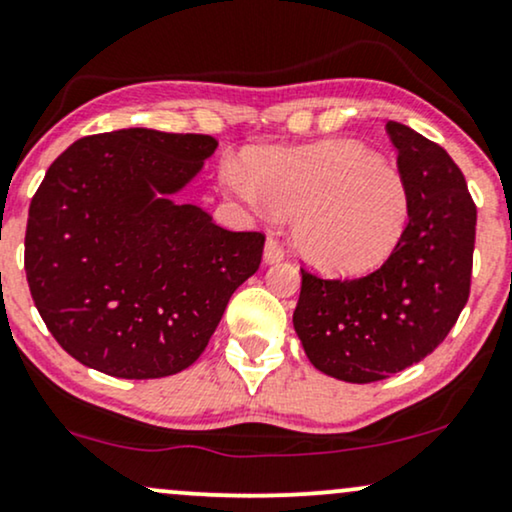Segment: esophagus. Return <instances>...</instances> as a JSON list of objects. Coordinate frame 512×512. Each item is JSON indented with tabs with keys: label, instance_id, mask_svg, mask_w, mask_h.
<instances>
[{
	"label": "esophagus",
	"instance_id": "obj_1",
	"mask_svg": "<svg viewBox=\"0 0 512 512\" xmlns=\"http://www.w3.org/2000/svg\"><path fill=\"white\" fill-rule=\"evenodd\" d=\"M263 256H265V263L282 261V258H284V247L280 244V240H277V237H268V240H265Z\"/></svg>",
	"mask_w": 512,
	"mask_h": 512
}]
</instances>
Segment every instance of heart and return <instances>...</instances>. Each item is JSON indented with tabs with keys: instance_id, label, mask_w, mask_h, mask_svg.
<instances>
[{
	"instance_id": "b5f03b06",
	"label": "heart",
	"mask_w": 512,
	"mask_h": 512,
	"mask_svg": "<svg viewBox=\"0 0 512 512\" xmlns=\"http://www.w3.org/2000/svg\"><path fill=\"white\" fill-rule=\"evenodd\" d=\"M247 164L225 169L228 188L251 207L294 216V249L327 275L378 268L407 230V181L360 143L268 150Z\"/></svg>"
}]
</instances>
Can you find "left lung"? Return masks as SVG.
<instances>
[{"instance_id":"obj_1","label":"left lung","mask_w":512,"mask_h":512,"mask_svg":"<svg viewBox=\"0 0 512 512\" xmlns=\"http://www.w3.org/2000/svg\"><path fill=\"white\" fill-rule=\"evenodd\" d=\"M386 131L411 192L400 244L357 280L303 270L294 329L322 374L374 383L433 353L468 303L477 207L447 150L400 122Z\"/></svg>"}]
</instances>
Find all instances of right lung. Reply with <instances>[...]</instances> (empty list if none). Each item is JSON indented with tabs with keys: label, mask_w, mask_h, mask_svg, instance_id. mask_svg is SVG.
Masks as SVG:
<instances>
[{
	"label": "right lung",
	"mask_w": 512,
	"mask_h": 512,
	"mask_svg": "<svg viewBox=\"0 0 512 512\" xmlns=\"http://www.w3.org/2000/svg\"><path fill=\"white\" fill-rule=\"evenodd\" d=\"M218 141L122 129L79 138L30 202L25 275L65 353L117 378H162L207 348L258 270L263 232H230L169 195Z\"/></svg>",
	"instance_id": "1"
}]
</instances>
